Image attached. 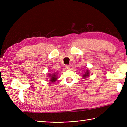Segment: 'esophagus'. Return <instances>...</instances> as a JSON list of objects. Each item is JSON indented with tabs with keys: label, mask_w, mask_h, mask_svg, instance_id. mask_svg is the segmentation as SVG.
I'll return each instance as SVG.
<instances>
[{
	"label": "esophagus",
	"mask_w": 127,
	"mask_h": 127,
	"mask_svg": "<svg viewBox=\"0 0 127 127\" xmlns=\"http://www.w3.org/2000/svg\"><path fill=\"white\" fill-rule=\"evenodd\" d=\"M66 68L67 69H69L70 68H71V66L70 65H66Z\"/></svg>",
	"instance_id": "1"
}]
</instances>
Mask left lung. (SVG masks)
<instances>
[{"mask_svg": "<svg viewBox=\"0 0 127 127\" xmlns=\"http://www.w3.org/2000/svg\"><path fill=\"white\" fill-rule=\"evenodd\" d=\"M89 70H86L85 73H84L83 74V77L84 78H86L87 77H89Z\"/></svg>", "mask_w": 127, "mask_h": 127, "instance_id": "8db88e82", "label": "left lung"}]
</instances>
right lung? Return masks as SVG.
I'll list each match as a JSON object with an SVG mask.
<instances>
[{"mask_svg":"<svg viewBox=\"0 0 127 127\" xmlns=\"http://www.w3.org/2000/svg\"><path fill=\"white\" fill-rule=\"evenodd\" d=\"M58 74L56 73H53V74H48V77L50 78V81L51 83H54L55 81L57 80V77H56V75Z\"/></svg>","mask_w":127,"mask_h":127,"instance_id":"1","label":"right lung"}]
</instances>
